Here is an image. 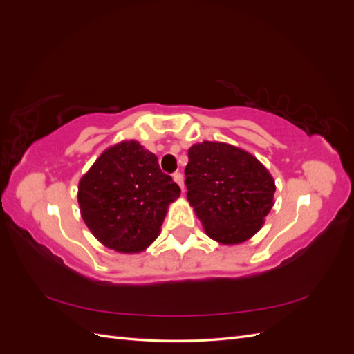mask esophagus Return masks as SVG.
Returning a JSON list of instances; mask_svg holds the SVG:
<instances>
[{"label": "esophagus", "instance_id": "obj_1", "mask_svg": "<svg viewBox=\"0 0 354 354\" xmlns=\"http://www.w3.org/2000/svg\"><path fill=\"white\" fill-rule=\"evenodd\" d=\"M173 178H174L176 183L180 186L181 192H185V181H183V174H181V173H174V174H173Z\"/></svg>", "mask_w": 354, "mask_h": 354}]
</instances>
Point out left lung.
I'll return each mask as SVG.
<instances>
[{"mask_svg": "<svg viewBox=\"0 0 354 354\" xmlns=\"http://www.w3.org/2000/svg\"><path fill=\"white\" fill-rule=\"evenodd\" d=\"M185 174L189 203L205 233L220 243L248 241L274 205L273 177L259 159L236 146L194 145Z\"/></svg>", "mask_w": 354, "mask_h": 354, "instance_id": "1", "label": "left lung"}]
</instances>
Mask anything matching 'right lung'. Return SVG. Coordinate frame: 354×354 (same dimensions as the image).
Listing matches in <instances>:
<instances>
[{"instance_id": "obj_1", "label": "right lung", "mask_w": 354, "mask_h": 354, "mask_svg": "<svg viewBox=\"0 0 354 354\" xmlns=\"http://www.w3.org/2000/svg\"><path fill=\"white\" fill-rule=\"evenodd\" d=\"M180 187L159 168L155 153L136 140L111 146L95 159L78 186L84 223L104 246L131 254L159 234Z\"/></svg>"}]
</instances>
